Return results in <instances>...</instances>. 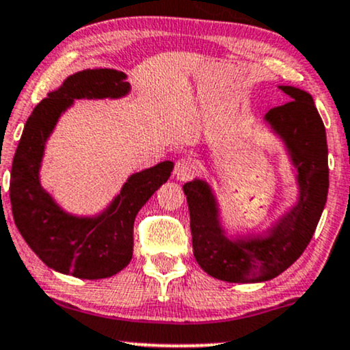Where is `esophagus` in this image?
<instances>
[{
    "label": "esophagus",
    "mask_w": 350,
    "mask_h": 350,
    "mask_svg": "<svg viewBox=\"0 0 350 350\" xmlns=\"http://www.w3.org/2000/svg\"><path fill=\"white\" fill-rule=\"evenodd\" d=\"M197 166L193 164L191 158H180L178 163H176L174 167V176L178 180H189L196 174Z\"/></svg>",
    "instance_id": "obj_1"
}]
</instances>
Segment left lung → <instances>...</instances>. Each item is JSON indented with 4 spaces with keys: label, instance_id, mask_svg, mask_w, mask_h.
<instances>
[{
    "label": "left lung",
    "instance_id": "8db88e82",
    "mask_svg": "<svg viewBox=\"0 0 350 350\" xmlns=\"http://www.w3.org/2000/svg\"><path fill=\"white\" fill-rule=\"evenodd\" d=\"M288 103L266 113V122L287 146L297 167L298 200L266 237L231 239L220 221L217 197L205 180L183 186L191 213L196 260L208 275L223 282L254 284L277 277L292 266L313 238L329 187L326 130L306 91L279 86Z\"/></svg>",
    "mask_w": 350,
    "mask_h": 350
}]
</instances>
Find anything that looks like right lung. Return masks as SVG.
<instances>
[{
	"label": "right lung",
	"mask_w": 350,
	"mask_h": 350,
	"mask_svg": "<svg viewBox=\"0 0 350 350\" xmlns=\"http://www.w3.org/2000/svg\"><path fill=\"white\" fill-rule=\"evenodd\" d=\"M127 75L117 70H83L49 92L33 109L11 167L10 199L14 223L24 241L53 271L78 279H106L129 266L133 252V221L138 210L170 179L174 163L135 172L103 213H66L40 186L45 142L75 99L124 98Z\"/></svg>",
	"instance_id": "1"
}]
</instances>
